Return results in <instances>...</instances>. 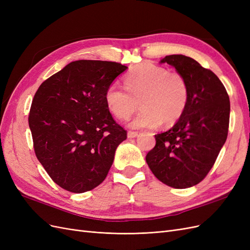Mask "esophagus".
Segmentation results:
<instances>
[{
	"mask_svg": "<svg viewBox=\"0 0 250 250\" xmlns=\"http://www.w3.org/2000/svg\"><path fill=\"white\" fill-rule=\"evenodd\" d=\"M138 132H135V131H128L127 132V137L129 138V139H134V138H137L138 137Z\"/></svg>",
	"mask_w": 250,
	"mask_h": 250,
	"instance_id": "34e87169",
	"label": "esophagus"
}]
</instances>
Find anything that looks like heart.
<instances>
[{
	"instance_id": "heart-1",
	"label": "heart",
	"mask_w": 250,
	"mask_h": 250,
	"mask_svg": "<svg viewBox=\"0 0 250 250\" xmlns=\"http://www.w3.org/2000/svg\"><path fill=\"white\" fill-rule=\"evenodd\" d=\"M126 90L118 83L106 88L104 100L108 110L118 119H127L138 108L129 126L134 129L154 128L176 123L184 115L188 102V81L184 75L169 72L152 62H142L124 78Z\"/></svg>"
}]
</instances>
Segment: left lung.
<instances>
[{"instance_id":"1","label":"left lung","mask_w":250,"mask_h":250,"mask_svg":"<svg viewBox=\"0 0 250 250\" xmlns=\"http://www.w3.org/2000/svg\"><path fill=\"white\" fill-rule=\"evenodd\" d=\"M160 63H168L184 75L190 95L184 115L174 126L155 134V147L146 162L165 185L190 188L208 175L228 138L229 97L216 75L191 57L168 55Z\"/></svg>"}]
</instances>
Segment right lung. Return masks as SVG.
<instances>
[{"label": "right lung", "mask_w": 250, "mask_h": 250, "mask_svg": "<svg viewBox=\"0 0 250 250\" xmlns=\"http://www.w3.org/2000/svg\"><path fill=\"white\" fill-rule=\"evenodd\" d=\"M128 67L76 60L43 81L29 113L37 160L55 184L73 193L99 186L126 130L115 122L104 95Z\"/></svg>", "instance_id": "right-lung-1"}]
</instances>
